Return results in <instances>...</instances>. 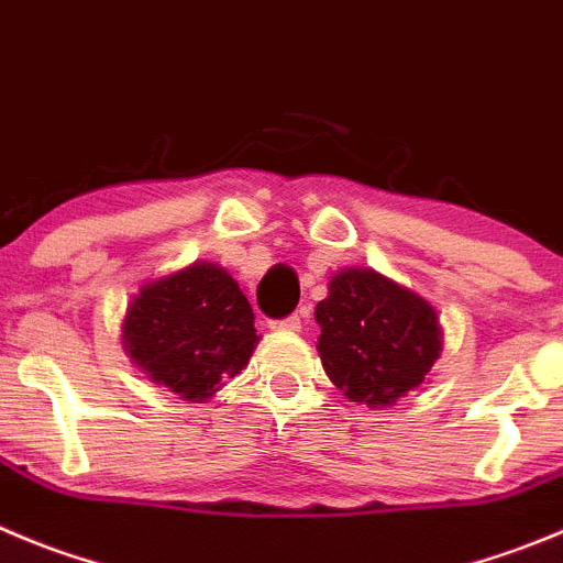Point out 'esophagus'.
Masks as SVG:
<instances>
[{"label":"esophagus","mask_w":563,"mask_h":563,"mask_svg":"<svg viewBox=\"0 0 563 563\" xmlns=\"http://www.w3.org/2000/svg\"><path fill=\"white\" fill-rule=\"evenodd\" d=\"M273 331H301V314H290L285 320H273L271 323Z\"/></svg>","instance_id":"1"}]
</instances>
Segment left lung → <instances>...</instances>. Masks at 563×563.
<instances>
[{"label":"left lung","mask_w":563,"mask_h":563,"mask_svg":"<svg viewBox=\"0 0 563 563\" xmlns=\"http://www.w3.org/2000/svg\"><path fill=\"white\" fill-rule=\"evenodd\" d=\"M325 376L353 404H398L420 387L442 356V323L431 303L373 267H345L329 278L314 307Z\"/></svg>","instance_id":"left-lung-1"}]
</instances>
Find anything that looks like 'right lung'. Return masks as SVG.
I'll return each mask as SVG.
<instances>
[{
	"label": "right lung",
	"instance_id": "1",
	"mask_svg": "<svg viewBox=\"0 0 563 563\" xmlns=\"http://www.w3.org/2000/svg\"><path fill=\"white\" fill-rule=\"evenodd\" d=\"M121 345L148 382L205 404L245 371L260 336L227 267L196 260L141 285L121 320Z\"/></svg>",
	"mask_w": 563,
	"mask_h": 563
}]
</instances>
